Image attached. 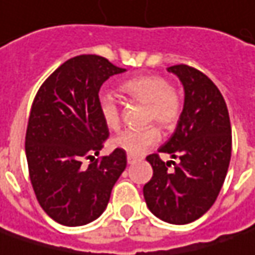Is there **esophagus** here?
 <instances>
[{
    "label": "esophagus",
    "mask_w": 255,
    "mask_h": 255,
    "mask_svg": "<svg viewBox=\"0 0 255 255\" xmlns=\"http://www.w3.org/2000/svg\"><path fill=\"white\" fill-rule=\"evenodd\" d=\"M137 160H140V158L135 157V156H132V154H127V161H128V164H132V163H135Z\"/></svg>",
    "instance_id": "obj_1"
}]
</instances>
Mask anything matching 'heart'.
<instances>
[{
	"mask_svg": "<svg viewBox=\"0 0 255 255\" xmlns=\"http://www.w3.org/2000/svg\"><path fill=\"white\" fill-rule=\"evenodd\" d=\"M121 91L128 97L147 104V120L156 121L161 127H173L182 111V99L169 85L167 79L160 75H140L128 79L121 85ZM101 118L110 129L120 127V107L115 98L102 94L98 98ZM160 140L156 127L144 129H126L114 137L113 145L128 154L140 156Z\"/></svg>",
	"mask_w": 255,
	"mask_h": 255,
	"instance_id": "b5f03b06",
	"label": "heart"
}]
</instances>
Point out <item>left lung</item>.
Returning a JSON list of instances; mask_svg holds the SVG:
<instances>
[{"label": "left lung", "instance_id": "left-lung-1", "mask_svg": "<svg viewBox=\"0 0 255 255\" xmlns=\"http://www.w3.org/2000/svg\"><path fill=\"white\" fill-rule=\"evenodd\" d=\"M167 72L179 78L185 101L174 132L158 151L179 163L147 156L153 177L142 193L153 215L185 225L205 215L217 201L231 160V123L224 97L206 75L186 65Z\"/></svg>", "mask_w": 255, "mask_h": 255}]
</instances>
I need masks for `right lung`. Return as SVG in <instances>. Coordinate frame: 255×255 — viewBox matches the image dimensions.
I'll list each match as a JSON object with an SVG mask.
<instances>
[{"mask_svg":"<svg viewBox=\"0 0 255 255\" xmlns=\"http://www.w3.org/2000/svg\"><path fill=\"white\" fill-rule=\"evenodd\" d=\"M126 69L97 54L69 59L38 89L25 134L30 180L43 211L66 227L86 225L102 215L127 156L115 148L95 158L110 131L101 118L98 98L102 83Z\"/></svg>","mask_w":255,"mask_h":255,"instance_id":"obj_1","label":"right lung"}]
</instances>
